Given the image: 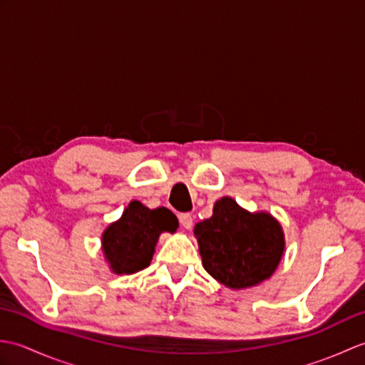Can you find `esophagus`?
Instances as JSON below:
<instances>
[{"mask_svg": "<svg viewBox=\"0 0 365 365\" xmlns=\"http://www.w3.org/2000/svg\"><path fill=\"white\" fill-rule=\"evenodd\" d=\"M178 221H180V224H182V227H183V229L190 230V229L192 227V216H191L190 213H182V215H178Z\"/></svg>", "mask_w": 365, "mask_h": 365, "instance_id": "obj_1", "label": "esophagus"}]
</instances>
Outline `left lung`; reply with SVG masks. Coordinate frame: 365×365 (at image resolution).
Returning <instances> with one entry per match:
<instances>
[{"label":"left lung","instance_id":"left-lung-1","mask_svg":"<svg viewBox=\"0 0 365 365\" xmlns=\"http://www.w3.org/2000/svg\"><path fill=\"white\" fill-rule=\"evenodd\" d=\"M202 265L230 289L257 285L274 273L284 254V232L267 212L250 213L232 197L216 200L213 215L196 224Z\"/></svg>","mask_w":365,"mask_h":365}]
</instances>
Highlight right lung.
<instances>
[{
	"label": "right lung",
	"instance_id": "add662e5",
	"mask_svg": "<svg viewBox=\"0 0 365 365\" xmlns=\"http://www.w3.org/2000/svg\"><path fill=\"white\" fill-rule=\"evenodd\" d=\"M177 216L165 207L150 210L131 200L120 220L110 224L102 235V250L115 274H133L150 265L161 232L174 234Z\"/></svg>",
	"mask_w": 365,
	"mask_h": 365
}]
</instances>
